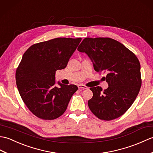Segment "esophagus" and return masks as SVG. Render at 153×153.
Segmentation results:
<instances>
[{
    "label": "esophagus",
    "instance_id": "esophagus-1",
    "mask_svg": "<svg viewBox=\"0 0 153 153\" xmlns=\"http://www.w3.org/2000/svg\"><path fill=\"white\" fill-rule=\"evenodd\" d=\"M78 88H79V89H83V90L88 89V87L86 86L85 85H83V84H78Z\"/></svg>",
    "mask_w": 153,
    "mask_h": 153
}]
</instances>
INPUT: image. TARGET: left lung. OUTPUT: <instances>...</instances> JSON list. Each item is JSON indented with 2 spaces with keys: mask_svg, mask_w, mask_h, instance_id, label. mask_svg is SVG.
Here are the masks:
<instances>
[{
  "mask_svg": "<svg viewBox=\"0 0 153 153\" xmlns=\"http://www.w3.org/2000/svg\"><path fill=\"white\" fill-rule=\"evenodd\" d=\"M86 53L94 70L106 73V90L90 88V111L101 120L120 117L133 104L141 86V66L137 57L123 44L111 38H85L77 49Z\"/></svg>",
  "mask_w": 153,
  "mask_h": 153,
  "instance_id": "8db88e82",
  "label": "left lung"
}]
</instances>
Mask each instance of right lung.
<instances>
[{
    "mask_svg": "<svg viewBox=\"0 0 153 153\" xmlns=\"http://www.w3.org/2000/svg\"><path fill=\"white\" fill-rule=\"evenodd\" d=\"M81 38H56L32 45L23 55L16 70L17 87L30 111L43 120H53L67 109L71 97L78 90L74 84L58 82L57 70L66 67Z\"/></svg>",
    "mask_w": 153,
    "mask_h": 153,
    "instance_id": "1",
    "label": "right lung"
}]
</instances>
